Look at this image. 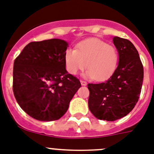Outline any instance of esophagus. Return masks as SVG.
<instances>
[{"instance_id": "esophagus-1", "label": "esophagus", "mask_w": 154, "mask_h": 154, "mask_svg": "<svg viewBox=\"0 0 154 154\" xmlns=\"http://www.w3.org/2000/svg\"><path fill=\"white\" fill-rule=\"evenodd\" d=\"M80 84H81L82 86H86L87 84V83L86 81H84V80H80Z\"/></svg>"}]
</instances>
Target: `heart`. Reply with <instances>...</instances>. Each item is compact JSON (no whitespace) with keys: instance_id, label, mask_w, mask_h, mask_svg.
Segmentation results:
<instances>
[{"instance_id":"obj_1","label":"heart","mask_w":154,"mask_h":154,"mask_svg":"<svg viewBox=\"0 0 154 154\" xmlns=\"http://www.w3.org/2000/svg\"><path fill=\"white\" fill-rule=\"evenodd\" d=\"M64 61L70 74H77L86 67L84 77L103 81L111 77L117 69L118 53L114 47L104 41L90 38L79 43L76 51L67 50Z\"/></svg>"}]
</instances>
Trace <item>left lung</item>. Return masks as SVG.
<instances>
[{"mask_svg": "<svg viewBox=\"0 0 154 154\" xmlns=\"http://www.w3.org/2000/svg\"><path fill=\"white\" fill-rule=\"evenodd\" d=\"M119 63L104 83L89 84L88 106L99 120L114 121L128 114L137 103L143 80V67L137 50L130 41L113 37Z\"/></svg>", "mask_w": 154, "mask_h": 154, "instance_id": "8db88e82", "label": "left lung"}]
</instances>
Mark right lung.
I'll return each instance as SVG.
<instances>
[{"mask_svg":"<svg viewBox=\"0 0 154 154\" xmlns=\"http://www.w3.org/2000/svg\"><path fill=\"white\" fill-rule=\"evenodd\" d=\"M68 43L61 39L30 42L15 59L13 91L22 110L40 121H53L67 112L81 87L64 61Z\"/></svg>","mask_w":154,"mask_h":154,"instance_id":"obj_1","label":"right lung"}]
</instances>
